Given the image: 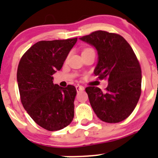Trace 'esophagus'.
<instances>
[{"instance_id":"34e87169","label":"esophagus","mask_w":158,"mask_h":158,"mask_svg":"<svg viewBox=\"0 0 158 158\" xmlns=\"http://www.w3.org/2000/svg\"><path fill=\"white\" fill-rule=\"evenodd\" d=\"M76 91H77V92H80V91H83L84 90V87L82 86V85H76Z\"/></svg>"}]
</instances>
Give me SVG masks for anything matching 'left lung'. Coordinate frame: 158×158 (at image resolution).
<instances>
[{
  "mask_svg": "<svg viewBox=\"0 0 158 158\" xmlns=\"http://www.w3.org/2000/svg\"><path fill=\"white\" fill-rule=\"evenodd\" d=\"M79 39L96 49L94 74L109 82L105 92L96 86L85 88L94 112L105 122H122L135 109L141 92V69L133 49L122 36L103 30Z\"/></svg>",
  "mask_w": 158,
  "mask_h": 158,
  "instance_id": "1",
  "label": "left lung"
}]
</instances>
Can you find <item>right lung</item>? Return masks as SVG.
<instances>
[{
  "instance_id": "1",
  "label": "right lung",
  "mask_w": 158,
  "mask_h": 158,
  "mask_svg": "<svg viewBox=\"0 0 158 158\" xmlns=\"http://www.w3.org/2000/svg\"><path fill=\"white\" fill-rule=\"evenodd\" d=\"M77 38L36 43L23 54L17 79L23 108L33 121L46 130L58 131L74 117L76 89L53 84L52 75L61 69Z\"/></svg>"
}]
</instances>
